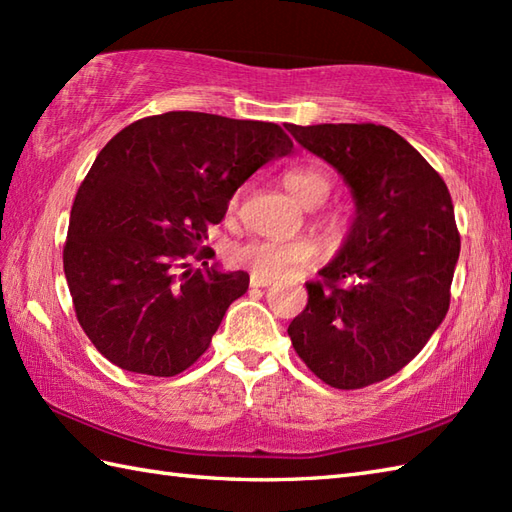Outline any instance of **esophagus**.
<instances>
[{
	"label": "esophagus",
	"mask_w": 512,
	"mask_h": 512,
	"mask_svg": "<svg viewBox=\"0 0 512 512\" xmlns=\"http://www.w3.org/2000/svg\"><path fill=\"white\" fill-rule=\"evenodd\" d=\"M273 284L270 279H264V277H257V275H250V288H266Z\"/></svg>",
	"instance_id": "34e87169"
}]
</instances>
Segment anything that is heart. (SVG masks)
Returning <instances> with one entry per match:
<instances>
[{
	"instance_id": "heart-1",
	"label": "heart",
	"mask_w": 512,
	"mask_h": 512,
	"mask_svg": "<svg viewBox=\"0 0 512 512\" xmlns=\"http://www.w3.org/2000/svg\"><path fill=\"white\" fill-rule=\"evenodd\" d=\"M286 189L299 204L317 206L330 195L332 178L319 165H303L290 169L284 176ZM328 231L336 233L343 228L341 213H328L323 217ZM233 264L246 268L264 279H286L308 270L317 262V246L310 239H250L237 244L231 253Z\"/></svg>"
}]
</instances>
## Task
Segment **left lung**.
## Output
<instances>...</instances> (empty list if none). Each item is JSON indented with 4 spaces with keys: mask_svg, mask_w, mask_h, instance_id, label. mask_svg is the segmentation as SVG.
Instances as JSON below:
<instances>
[{
    "mask_svg": "<svg viewBox=\"0 0 512 512\" xmlns=\"http://www.w3.org/2000/svg\"><path fill=\"white\" fill-rule=\"evenodd\" d=\"M341 173L356 215L332 264L308 281L288 334L325 385L361 389L400 372L447 317L460 233L440 173L394 129L286 125ZM343 280L351 284L341 287Z\"/></svg>",
    "mask_w": 512,
    "mask_h": 512,
    "instance_id": "left-lung-1",
    "label": "left lung"
}]
</instances>
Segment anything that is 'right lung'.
Listing matches in <instances>:
<instances>
[{
	"instance_id": "right-lung-1",
	"label": "right lung",
	"mask_w": 512,
	"mask_h": 512,
	"mask_svg": "<svg viewBox=\"0 0 512 512\" xmlns=\"http://www.w3.org/2000/svg\"><path fill=\"white\" fill-rule=\"evenodd\" d=\"M290 151L275 123L202 112L140 118L101 149L76 191L63 270L76 319L107 361L176 376L209 350L248 273L187 257L233 193Z\"/></svg>"
}]
</instances>
